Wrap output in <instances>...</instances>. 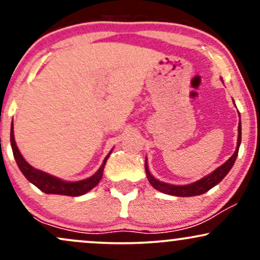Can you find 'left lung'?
I'll return each mask as SVG.
<instances>
[{
  "instance_id": "left-lung-1",
  "label": "left lung",
  "mask_w": 260,
  "mask_h": 260,
  "mask_svg": "<svg viewBox=\"0 0 260 260\" xmlns=\"http://www.w3.org/2000/svg\"><path fill=\"white\" fill-rule=\"evenodd\" d=\"M235 104V103H234ZM240 115V113H238ZM241 120L238 122V138H237V147L234 155H232L230 159L226 161L225 164H222L221 166H219L216 170H214L211 174L205 176V177L201 178V180L193 182L189 184H183V186H176V184H170L166 182H161L154 177L150 174L148 168L147 157H145V172H147L148 181L150 182V184L155 189L160 190V192L165 193V194L175 196V197H194V196H201L204 194L205 192H208L209 189H211L213 187H215L217 183H220L223 180L226 175L229 174L230 170L234 166L236 159H237L238 155V149L241 145V138H242V132H241Z\"/></svg>"
}]
</instances>
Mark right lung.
<instances>
[{"mask_svg":"<svg viewBox=\"0 0 260 260\" xmlns=\"http://www.w3.org/2000/svg\"><path fill=\"white\" fill-rule=\"evenodd\" d=\"M11 147L12 150H13L14 159H16V162L22 174L25 176V178L30 183L37 186L39 189L43 190L46 194H61V196H71V197H78L85 194L86 192L92 189L98 183H99L101 178H103V172L104 168L106 165V161L109 159L110 151L107 154V156L104 159L103 164H101L100 169L95 172L94 175L90 176V177L85 178V180L82 181H76V182H68L63 181L61 178L55 177V176L46 174V172L41 171V170H37L32 168L31 165H29L26 162L24 157L20 154L19 149H18L16 140H14V133H13V121H12L11 126Z\"/></svg>","mask_w":260,"mask_h":260,"instance_id":"add662e5","label":"right lung"}]
</instances>
